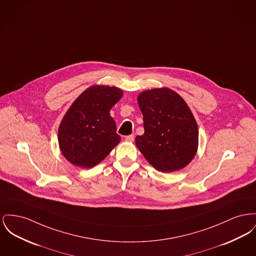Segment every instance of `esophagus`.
<instances>
[{"label": "esophagus", "instance_id": "1", "mask_svg": "<svg viewBox=\"0 0 256 256\" xmlns=\"http://www.w3.org/2000/svg\"><path fill=\"white\" fill-rule=\"evenodd\" d=\"M124 139H126V141H128V142H134V136L132 134V136H126Z\"/></svg>", "mask_w": 256, "mask_h": 256}]
</instances>
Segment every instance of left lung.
Instances as JSON below:
<instances>
[{
	"label": "left lung",
	"mask_w": 256,
	"mask_h": 256,
	"mask_svg": "<svg viewBox=\"0 0 256 256\" xmlns=\"http://www.w3.org/2000/svg\"><path fill=\"white\" fill-rule=\"evenodd\" d=\"M144 134L136 144L150 166L173 172L188 166L198 147V126L186 102L174 90L160 88L138 96Z\"/></svg>",
	"instance_id": "left-lung-1"
}]
</instances>
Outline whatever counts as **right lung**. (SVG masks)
Masks as SVG:
<instances>
[{
    "mask_svg": "<svg viewBox=\"0 0 256 256\" xmlns=\"http://www.w3.org/2000/svg\"><path fill=\"white\" fill-rule=\"evenodd\" d=\"M122 96L116 87L94 85L70 107L59 126V145L72 164L90 168L104 160L120 142L110 109Z\"/></svg>",
    "mask_w": 256,
    "mask_h": 256,
    "instance_id": "add662e5",
    "label": "right lung"
}]
</instances>
